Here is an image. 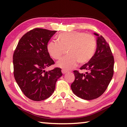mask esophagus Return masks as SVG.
I'll return each mask as SVG.
<instances>
[{
    "mask_svg": "<svg viewBox=\"0 0 127 127\" xmlns=\"http://www.w3.org/2000/svg\"><path fill=\"white\" fill-rule=\"evenodd\" d=\"M62 73H63V74H65V73H66V72H67V70H66L65 69H62Z\"/></svg>",
    "mask_w": 127,
    "mask_h": 127,
    "instance_id": "34e87169",
    "label": "esophagus"
}]
</instances>
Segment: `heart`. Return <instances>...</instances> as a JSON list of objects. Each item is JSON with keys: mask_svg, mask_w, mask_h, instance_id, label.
Listing matches in <instances>:
<instances>
[{"mask_svg": "<svg viewBox=\"0 0 127 127\" xmlns=\"http://www.w3.org/2000/svg\"><path fill=\"white\" fill-rule=\"evenodd\" d=\"M58 42L51 41L47 50L55 60L59 59L67 50L68 55L57 62V65L64 69L74 68L78 62L85 64L91 59L95 53L96 41L95 36L83 32L61 33L58 36Z\"/></svg>", "mask_w": 127, "mask_h": 127, "instance_id": "b5f03b06", "label": "heart"}]
</instances>
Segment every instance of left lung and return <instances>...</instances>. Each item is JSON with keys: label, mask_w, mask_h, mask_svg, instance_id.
<instances>
[{"label": "left lung", "mask_w": 127, "mask_h": 127, "mask_svg": "<svg viewBox=\"0 0 127 127\" xmlns=\"http://www.w3.org/2000/svg\"><path fill=\"white\" fill-rule=\"evenodd\" d=\"M94 34L98 36L96 52L89 62L80 68L87 72L83 74L74 70L75 79L70 86L77 96L87 100L102 95L114 74V59L110 46L102 36Z\"/></svg>", "instance_id": "8db88e82"}]
</instances>
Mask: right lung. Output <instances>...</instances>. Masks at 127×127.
Instances as JSON below:
<instances>
[{"mask_svg": "<svg viewBox=\"0 0 127 127\" xmlns=\"http://www.w3.org/2000/svg\"><path fill=\"white\" fill-rule=\"evenodd\" d=\"M57 31L36 28L25 33L13 56V74L23 94L33 101L44 100L52 95L56 82L62 76L61 69H45L55 64L47 45Z\"/></svg>", "mask_w": 127, "mask_h": 127, "instance_id": "right-lung-1", "label": "right lung"}]
</instances>
